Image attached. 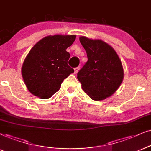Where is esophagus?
Wrapping results in <instances>:
<instances>
[{
	"instance_id": "34e87169",
	"label": "esophagus",
	"mask_w": 151,
	"mask_h": 151,
	"mask_svg": "<svg viewBox=\"0 0 151 151\" xmlns=\"http://www.w3.org/2000/svg\"><path fill=\"white\" fill-rule=\"evenodd\" d=\"M79 67H77V68H74V73L75 74H77V72H78V71H79Z\"/></svg>"
}]
</instances>
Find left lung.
<instances>
[{"instance_id": "8db88e82", "label": "left lung", "mask_w": 151, "mask_h": 151, "mask_svg": "<svg viewBox=\"0 0 151 151\" xmlns=\"http://www.w3.org/2000/svg\"><path fill=\"white\" fill-rule=\"evenodd\" d=\"M88 60L77 73L82 89L93 100H102L113 95L123 79L121 60L111 46L100 40L79 37Z\"/></svg>"}]
</instances>
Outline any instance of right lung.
Returning <instances> with one entry per match:
<instances>
[{"label": "right lung", "mask_w": 151, "mask_h": 151, "mask_svg": "<svg viewBox=\"0 0 151 151\" xmlns=\"http://www.w3.org/2000/svg\"><path fill=\"white\" fill-rule=\"evenodd\" d=\"M76 35L47 36L36 43L25 59L22 77L32 94L42 99L51 98L74 69L68 65L70 55L66 49Z\"/></svg>", "instance_id": "right-lung-1"}]
</instances>
